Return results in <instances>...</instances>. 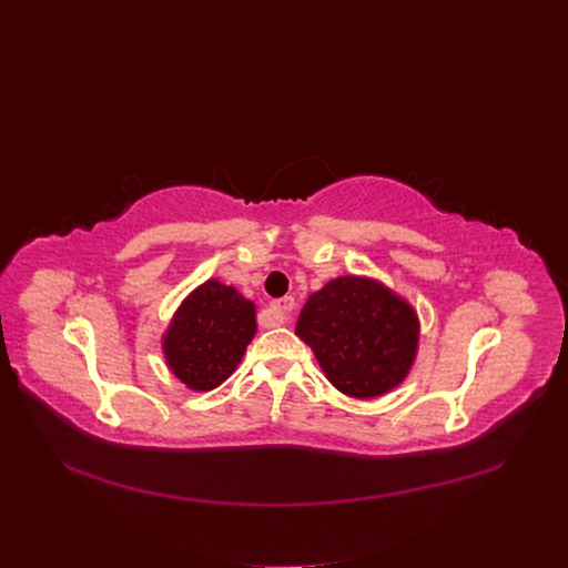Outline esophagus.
<instances>
[{
    "label": "esophagus",
    "instance_id": "esophagus-1",
    "mask_svg": "<svg viewBox=\"0 0 568 568\" xmlns=\"http://www.w3.org/2000/svg\"><path fill=\"white\" fill-rule=\"evenodd\" d=\"M294 300L292 296H283V300H278V302H274L272 304V311H274V315L278 317V322H287L290 320V313L294 311Z\"/></svg>",
    "mask_w": 568,
    "mask_h": 568
}]
</instances>
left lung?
Instances as JSON below:
<instances>
[{
    "label": "left lung",
    "instance_id": "left-lung-1",
    "mask_svg": "<svg viewBox=\"0 0 568 568\" xmlns=\"http://www.w3.org/2000/svg\"><path fill=\"white\" fill-rule=\"evenodd\" d=\"M296 336L338 392L377 398L407 377L419 349L416 311L386 285L341 276L308 296Z\"/></svg>",
    "mask_w": 568,
    "mask_h": 568
}]
</instances>
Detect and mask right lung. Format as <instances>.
Masks as SVG:
<instances>
[{
  "label": "right lung",
  "mask_w": 568,
  "mask_h": 568,
  "mask_svg": "<svg viewBox=\"0 0 568 568\" xmlns=\"http://www.w3.org/2000/svg\"><path fill=\"white\" fill-rule=\"evenodd\" d=\"M255 332V304L212 278L176 308L163 336L165 362L189 389L212 392L234 373Z\"/></svg>",
  "instance_id": "obj_1"
}]
</instances>
